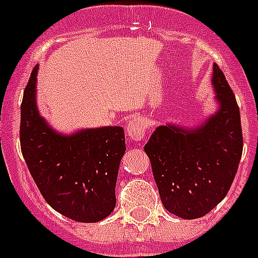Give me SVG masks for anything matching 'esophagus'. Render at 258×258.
I'll use <instances>...</instances> for the list:
<instances>
[{
  "instance_id": "1",
  "label": "esophagus",
  "mask_w": 258,
  "mask_h": 258,
  "mask_svg": "<svg viewBox=\"0 0 258 258\" xmlns=\"http://www.w3.org/2000/svg\"><path fill=\"white\" fill-rule=\"evenodd\" d=\"M147 132V124L145 120L140 116H133L127 120L126 124V136L131 138L132 141L140 142L141 140H144Z\"/></svg>"
}]
</instances>
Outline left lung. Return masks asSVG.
Here are the masks:
<instances>
[{
  "instance_id": "1",
  "label": "left lung",
  "mask_w": 258,
  "mask_h": 258,
  "mask_svg": "<svg viewBox=\"0 0 258 258\" xmlns=\"http://www.w3.org/2000/svg\"><path fill=\"white\" fill-rule=\"evenodd\" d=\"M211 89L213 113L195 125H159L145 145L164 208L182 219L204 217L226 197L243 153L239 107L217 63Z\"/></svg>"
}]
</instances>
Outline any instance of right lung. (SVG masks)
<instances>
[{
	"label": "right lung",
	"instance_id": "add662e5",
	"mask_svg": "<svg viewBox=\"0 0 258 258\" xmlns=\"http://www.w3.org/2000/svg\"><path fill=\"white\" fill-rule=\"evenodd\" d=\"M39 65L21 105V149L31 176L50 208L81 223H95L116 206V181L126 145L122 126L56 131L36 100Z\"/></svg>",
	"mask_w": 258,
	"mask_h": 258
}]
</instances>
